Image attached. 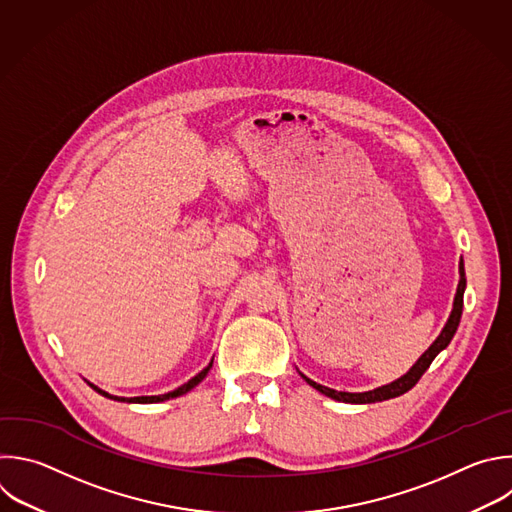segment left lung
I'll return each mask as SVG.
<instances>
[{
  "label": "left lung",
  "mask_w": 512,
  "mask_h": 512,
  "mask_svg": "<svg viewBox=\"0 0 512 512\" xmlns=\"http://www.w3.org/2000/svg\"><path fill=\"white\" fill-rule=\"evenodd\" d=\"M464 287H466V275H464V263L460 261V281H458V289H456V297H454V307H452V313L442 329V333L436 337V342L422 354V358L412 366V370L402 376L400 380L388 384V386H382V388H376V390H370V392H362V394H352V392H337V390H331V388H325L313 380H309L307 376L301 374V378L313 386L317 392L337 400V402H348V404H372V402H382V400H390V398H396V396H402L406 394L408 390H412L418 380L424 376V372L430 368V364L434 362V358L450 344V339L454 337L456 329H458V323H460V317H462V303H464Z\"/></svg>",
  "instance_id": "left-lung-1"
}]
</instances>
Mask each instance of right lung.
Returning <instances> with one entry per match:
<instances>
[{"label":"right lung","instance_id":"1","mask_svg":"<svg viewBox=\"0 0 512 512\" xmlns=\"http://www.w3.org/2000/svg\"><path fill=\"white\" fill-rule=\"evenodd\" d=\"M211 366H213V362L203 370V372H199L195 378H191L187 384H183L181 388H177V390H173V392H168V394H160V396H138V398H128V400H124V398H118V396H110V394H106L104 390H100V388H96V386H92L98 394H102V396H106V398H112V400H118V402H134V404H152V402H164V400H170V398H177V396H183V394H187V392H191L199 382H203V378L209 374V370H211Z\"/></svg>","mask_w":512,"mask_h":512}]
</instances>
